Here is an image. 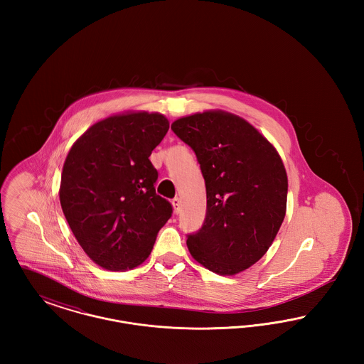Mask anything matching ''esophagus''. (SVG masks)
Instances as JSON below:
<instances>
[{
  "mask_svg": "<svg viewBox=\"0 0 364 364\" xmlns=\"http://www.w3.org/2000/svg\"><path fill=\"white\" fill-rule=\"evenodd\" d=\"M172 205H173L174 213L178 214L180 210H181V200H180V198H174L173 200H172Z\"/></svg>",
  "mask_w": 364,
  "mask_h": 364,
  "instance_id": "obj_1",
  "label": "esophagus"
}]
</instances>
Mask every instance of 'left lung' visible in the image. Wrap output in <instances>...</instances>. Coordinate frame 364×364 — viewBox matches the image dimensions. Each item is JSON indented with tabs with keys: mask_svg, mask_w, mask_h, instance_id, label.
I'll list each match as a JSON object with an SVG mask.
<instances>
[{
	"mask_svg": "<svg viewBox=\"0 0 364 364\" xmlns=\"http://www.w3.org/2000/svg\"><path fill=\"white\" fill-rule=\"evenodd\" d=\"M195 151L208 210L188 235L192 258L220 276L242 273L267 252L287 213L288 177L276 147L242 117L206 110L172 124Z\"/></svg>",
	"mask_w": 364,
	"mask_h": 364,
	"instance_id": "obj_1",
	"label": "left lung"
}]
</instances>
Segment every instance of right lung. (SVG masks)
Wrapping results in <instances>:
<instances>
[{
    "mask_svg": "<svg viewBox=\"0 0 364 364\" xmlns=\"http://www.w3.org/2000/svg\"><path fill=\"white\" fill-rule=\"evenodd\" d=\"M168 129L161 113L127 112L95 122L70 147L60 203L83 251L106 270L141 264L172 215L149 159Z\"/></svg>",
    "mask_w": 364,
    "mask_h": 364,
    "instance_id": "obj_1",
    "label": "right lung"
}]
</instances>
